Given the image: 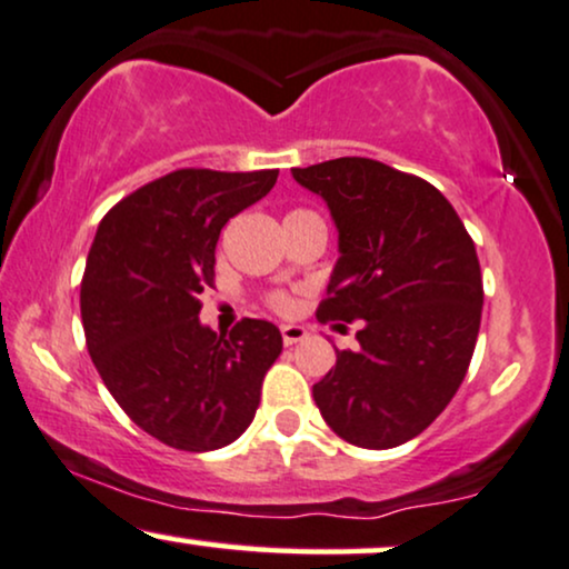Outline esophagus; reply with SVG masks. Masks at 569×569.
Returning <instances> with one entry per match:
<instances>
[{"label": "esophagus", "mask_w": 569, "mask_h": 569, "mask_svg": "<svg viewBox=\"0 0 569 569\" xmlns=\"http://www.w3.org/2000/svg\"><path fill=\"white\" fill-rule=\"evenodd\" d=\"M309 338V330L300 325H282V340L284 346H292V343H300V340Z\"/></svg>", "instance_id": "esophagus-1"}]
</instances>
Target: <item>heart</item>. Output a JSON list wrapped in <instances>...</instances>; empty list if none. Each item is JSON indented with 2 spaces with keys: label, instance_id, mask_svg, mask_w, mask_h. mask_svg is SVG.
<instances>
[{
  "label": "heart",
  "instance_id": "1",
  "mask_svg": "<svg viewBox=\"0 0 569 569\" xmlns=\"http://www.w3.org/2000/svg\"><path fill=\"white\" fill-rule=\"evenodd\" d=\"M298 212H309V210H292L290 216H298ZM269 303H271L277 311H287V309H290V300H287V296H282V292H277V296H271Z\"/></svg>",
  "mask_w": 569,
  "mask_h": 569
}]
</instances>
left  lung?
<instances>
[{"label":"left lung","instance_id":"1","mask_svg":"<svg viewBox=\"0 0 569 569\" xmlns=\"http://www.w3.org/2000/svg\"><path fill=\"white\" fill-rule=\"evenodd\" d=\"M325 199L340 258L319 322H353L357 351L313 383L332 431L389 450L429 429L469 370L482 322V271L452 204L423 178L365 157L296 167ZM346 330V325H336Z\"/></svg>","mask_w":569,"mask_h":569}]
</instances>
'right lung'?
Returning <instances> with one entry per match:
<instances>
[{
  "mask_svg": "<svg viewBox=\"0 0 569 569\" xmlns=\"http://www.w3.org/2000/svg\"><path fill=\"white\" fill-rule=\"evenodd\" d=\"M277 176L186 167L100 220L79 292L87 351L132 423L167 447L207 452L242 437L282 353L266 319H242L229 336L199 322L220 229Z\"/></svg>",
  "mask_w": 569,
  "mask_h": 569,
  "instance_id": "right-lung-1",
  "label": "right lung"
}]
</instances>
